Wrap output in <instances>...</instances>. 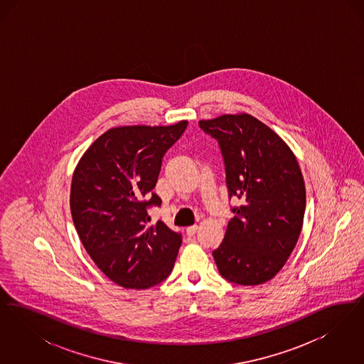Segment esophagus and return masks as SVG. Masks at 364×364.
<instances>
[{
  "label": "esophagus",
  "instance_id": "esophagus-1",
  "mask_svg": "<svg viewBox=\"0 0 364 364\" xmlns=\"http://www.w3.org/2000/svg\"><path fill=\"white\" fill-rule=\"evenodd\" d=\"M196 230H198V225L188 226V228L186 229V232H187L188 236H193V235L196 233Z\"/></svg>",
  "mask_w": 364,
  "mask_h": 364
}]
</instances>
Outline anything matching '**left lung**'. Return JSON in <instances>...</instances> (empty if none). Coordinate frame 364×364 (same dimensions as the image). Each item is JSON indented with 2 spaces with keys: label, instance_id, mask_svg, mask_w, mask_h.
I'll list each match as a JSON object with an SVG mask.
<instances>
[{
  "label": "left lung",
  "instance_id": "1",
  "mask_svg": "<svg viewBox=\"0 0 364 364\" xmlns=\"http://www.w3.org/2000/svg\"><path fill=\"white\" fill-rule=\"evenodd\" d=\"M199 127L218 141L229 199L242 200L213 251L215 264L229 282L259 285L282 269L301 232L306 186L300 166L288 144L247 113L200 120Z\"/></svg>",
  "mask_w": 364,
  "mask_h": 364
}]
</instances>
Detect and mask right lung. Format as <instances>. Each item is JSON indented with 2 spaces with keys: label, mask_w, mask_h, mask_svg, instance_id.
I'll use <instances>...</instances> for the list:
<instances>
[{
  "label": "right lung",
  "mask_w": 364,
  "mask_h": 364,
  "mask_svg": "<svg viewBox=\"0 0 364 364\" xmlns=\"http://www.w3.org/2000/svg\"><path fill=\"white\" fill-rule=\"evenodd\" d=\"M188 122L128 125L106 131L80 158L70 184V214L88 255L105 276L127 289H147L173 269L181 235L162 221L149 225L147 208L162 158Z\"/></svg>",
  "instance_id": "add662e5"
}]
</instances>
